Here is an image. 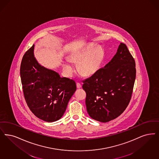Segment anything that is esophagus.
I'll list each match as a JSON object with an SVG mask.
<instances>
[{"mask_svg":"<svg viewBox=\"0 0 159 159\" xmlns=\"http://www.w3.org/2000/svg\"><path fill=\"white\" fill-rule=\"evenodd\" d=\"M76 86L77 88H81V84H80V83H77Z\"/></svg>","mask_w":159,"mask_h":159,"instance_id":"1","label":"esophagus"}]
</instances>
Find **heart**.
Returning a JSON list of instances; mask_svg holds the SVG:
<instances>
[{"mask_svg": "<svg viewBox=\"0 0 159 159\" xmlns=\"http://www.w3.org/2000/svg\"><path fill=\"white\" fill-rule=\"evenodd\" d=\"M103 50L101 47L94 48L89 45L82 49L71 53L69 59L71 62L78 63L77 69L83 76H91L99 68L103 57ZM64 73L67 76H71L75 72V67L70 61L66 60L62 64Z\"/></svg>", "mask_w": 159, "mask_h": 159, "instance_id": "b5f03b06", "label": "heart"}]
</instances>
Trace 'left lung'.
Masks as SVG:
<instances>
[{
	"instance_id": "1",
	"label": "left lung",
	"mask_w": 159,
	"mask_h": 159,
	"mask_svg": "<svg viewBox=\"0 0 159 159\" xmlns=\"http://www.w3.org/2000/svg\"><path fill=\"white\" fill-rule=\"evenodd\" d=\"M135 76V60L127 45L121 43L104 67L83 81L89 116L102 122L119 116L131 100Z\"/></svg>"
}]
</instances>
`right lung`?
<instances>
[{"mask_svg":"<svg viewBox=\"0 0 159 159\" xmlns=\"http://www.w3.org/2000/svg\"><path fill=\"white\" fill-rule=\"evenodd\" d=\"M34 45L22 58L20 75L26 102L40 120L52 122L60 120L76 90L75 82L45 68L34 55Z\"/></svg>","mask_w":159,"mask_h":159,"instance_id":"obj_1","label":"right lung"}]
</instances>
